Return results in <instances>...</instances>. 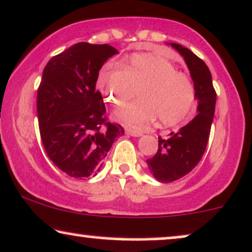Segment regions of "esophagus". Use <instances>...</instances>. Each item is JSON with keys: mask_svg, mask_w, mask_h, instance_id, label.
Instances as JSON below:
<instances>
[{"mask_svg": "<svg viewBox=\"0 0 252 252\" xmlns=\"http://www.w3.org/2000/svg\"><path fill=\"white\" fill-rule=\"evenodd\" d=\"M126 134L134 136V137H139V136H142V134H143V132L139 131V130H132V129H126Z\"/></svg>", "mask_w": 252, "mask_h": 252, "instance_id": "34e87169", "label": "esophagus"}]
</instances>
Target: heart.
<instances>
[{
  "instance_id": "1",
  "label": "heart",
  "mask_w": 252,
  "mask_h": 252,
  "mask_svg": "<svg viewBox=\"0 0 252 252\" xmlns=\"http://www.w3.org/2000/svg\"><path fill=\"white\" fill-rule=\"evenodd\" d=\"M96 86L105 101L116 108L126 104L138 89V101L116 114L121 122L136 129L147 126L156 116L164 126L178 123L195 102L191 77L176 70L170 61L151 54L132 55L121 63V68L104 65L97 75Z\"/></svg>"
}]
</instances>
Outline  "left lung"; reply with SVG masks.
<instances>
[{
  "instance_id": "left-lung-1",
  "label": "left lung",
  "mask_w": 252,
  "mask_h": 252,
  "mask_svg": "<svg viewBox=\"0 0 252 252\" xmlns=\"http://www.w3.org/2000/svg\"><path fill=\"white\" fill-rule=\"evenodd\" d=\"M183 56L195 86L198 99V114L178 131L170 132L168 138L158 137L156 155L147 159L151 174L157 181L169 183L189 174L198 164L207 149L213 124L216 92L208 65L183 45L171 43Z\"/></svg>"
}]
</instances>
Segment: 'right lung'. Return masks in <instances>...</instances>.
Segmentation results:
<instances>
[{"mask_svg":"<svg viewBox=\"0 0 252 252\" xmlns=\"http://www.w3.org/2000/svg\"><path fill=\"white\" fill-rule=\"evenodd\" d=\"M118 51L109 44L80 42L54 56L37 89L39 134L45 153L70 177L95 176L115 138L124 134L109 122L96 78Z\"/></svg>","mask_w":252,"mask_h":252,"instance_id":"right-lung-1","label":"right lung"}]
</instances>
